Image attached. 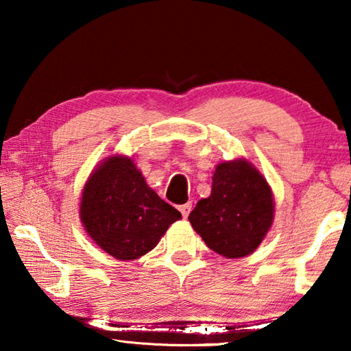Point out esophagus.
<instances>
[{
  "instance_id": "esophagus-1",
  "label": "esophagus",
  "mask_w": 351,
  "mask_h": 351,
  "mask_svg": "<svg viewBox=\"0 0 351 351\" xmlns=\"http://www.w3.org/2000/svg\"><path fill=\"white\" fill-rule=\"evenodd\" d=\"M179 210H180V213H182V215H184V219H186V217H189L190 210H191V203L182 204V206H180V208H179Z\"/></svg>"
}]
</instances>
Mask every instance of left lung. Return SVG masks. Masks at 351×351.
Returning a JSON list of instances; mask_svg holds the SVG:
<instances>
[{"mask_svg":"<svg viewBox=\"0 0 351 351\" xmlns=\"http://www.w3.org/2000/svg\"><path fill=\"white\" fill-rule=\"evenodd\" d=\"M273 198L267 180L247 161L220 162L213 191L189 215L209 249L228 258L254 252L273 222Z\"/></svg>","mask_w":351,"mask_h":351,"instance_id":"1","label":"left lung"}]
</instances>
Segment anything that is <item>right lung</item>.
I'll return each instance as SVG.
<instances>
[{
  "instance_id": "add662e5",
  "label": "right lung",
  "mask_w": 351,
  "mask_h": 351,
  "mask_svg": "<svg viewBox=\"0 0 351 351\" xmlns=\"http://www.w3.org/2000/svg\"><path fill=\"white\" fill-rule=\"evenodd\" d=\"M89 237L118 261L152 251L182 214L147 185L131 158L113 156L93 172L81 198Z\"/></svg>"
}]
</instances>
